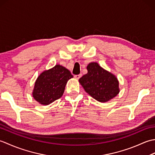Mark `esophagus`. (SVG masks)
Listing matches in <instances>:
<instances>
[{"instance_id": "34e87169", "label": "esophagus", "mask_w": 155, "mask_h": 155, "mask_svg": "<svg viewBox=\"0 0 155 155\" xmlns=\"http://www.w3.org/2000/svg\"><path fill=\"white\" fill-rule=\"evenodd\" d=\"M81 77V74H78V75H74V78L76 79H79V78Z\"/></svg>"}]
</instances>
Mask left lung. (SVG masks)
Segmentation results:
<instances>
[{
	"mask_svg": "<svg viewBox=\"0 0 155 155\" xmlns=\"http://www.w3.org/2000/svg\"><path fill=\"white\" fill-rule=\"evenodd\" d=\"M87 68L88 72L80 78L79 83L95 100L106 103L119 93V83L113 74L104 70L97 62H91Z\"/></svg>",
	"mask_w": 155,
	"mask_h": 155,
	"instance_id": "8db88e82",
	"label": "left lung"
}]
</instances>
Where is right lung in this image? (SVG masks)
Instances as JSON below:
<instances>
[{"label":"right lung","instance_id":"right-lung-1","mask_svg":"<svg viewBox=\"0 0 155 155\" xmlns=\"http://www.w3.org/2000/svg\"><path fill=\"white\" fill-rule=\"evenodd\" d=\"M72 77L67 68L60 64L55 65L38 76L35 83L32 97L41 104H51L62 96L66 84Z\"/></svg>","mask_w":155,"mask_h":155}]
</instances>
